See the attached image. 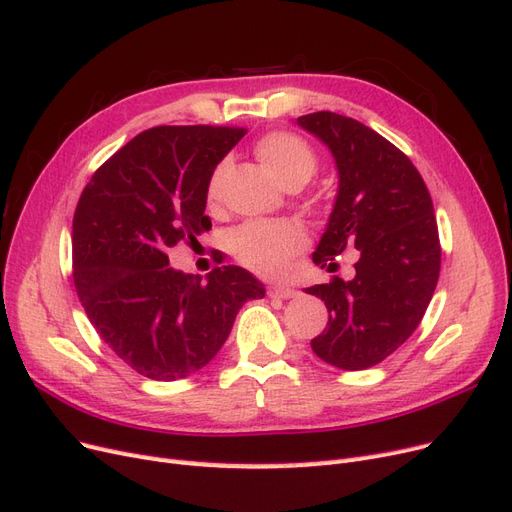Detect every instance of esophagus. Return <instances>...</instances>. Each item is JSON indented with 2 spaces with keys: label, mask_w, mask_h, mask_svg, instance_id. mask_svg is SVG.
I'll return each instance as SVG.
<instances>
[{
  "label": "esophagus",
  "mask_w": 512,
  "mask_h": 512,
  "mask_svg": "<svg viewBox=\"0 0 512 512\" xmlns=\"http://www.w3.org/2000/svg\"><path fill=\"white\" fill-rule=\"evenodd\" d=\"M267 294L271 299H294L297 297V290H292V288H288V286H280V284H275V286H269V290H267Z\"/></svg>",
  "instance_id": "34e87169"
}]
</instances>
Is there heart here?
<instances>
[{"label":"heart","instance_id":"obj_1","mask_svg":"<svg viewBox=\"0 0 512 512\" xmlns=\"http://www.w3.org/2000/svg\"><path fill=\"white\" fill-rule=\"evenodd\" d=\"M256 158L282 188H301L318 170V156L305 138L292 132H271L256 143ZM228 160L213 168L207 183V200L213 205L220 200L222 177ZM307 239L294 224L247 222L228 235V252L243 267L258 275H280L286 271L294 254H299Z\"/></svg>","mask_w":512,"mask_h":512}]
</instances>
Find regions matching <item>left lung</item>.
Instances as JSON below:
<instances>
[{
  "label": "left lung",
  "mask_w": 512,
  "mask_h": 512,
  "mask_svg": "<svg viewBox=\"0 0 512 512\" xmlns=\"http://www.w3.org/2000/svg\"><path fill=\"white\" fill-rule=\"evenodd\" d=\"M297 123L329 147L339 173L312 260L331 271L339 254L359 250L350 282L305 288L329 309L312 350L339 369H367L414 333L436 290L442 252L433 203L406 153L361 121L320 111Z\"/></svg>",
  "instance_id": "obj_1"
}]
</instances>
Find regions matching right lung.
Instances as JSON below:
<instances>
[{
	"mask_svg": "<svg viewBox=\"0 0 512 512\" xmlns=\"http://www.w3.org/2000/svg\"><path fill=\"white\" fill-rule=\"evenodd\" d=\"M243 134L226 126L145 130L96 170L76 205V294L104 344L145 378L170 382L203 369L241 305L265 297L241 267H215L203 280L168 267L166 256L211 228L209 177Z\"/></svg>",
	"mask_w": 512,
	"mask_h": 512,
	"instance_id": "right-lung-1",
	"label": "right lung"
}]
</instances>
